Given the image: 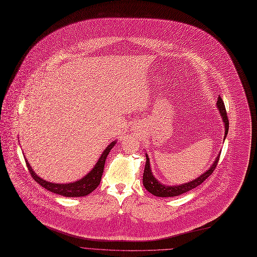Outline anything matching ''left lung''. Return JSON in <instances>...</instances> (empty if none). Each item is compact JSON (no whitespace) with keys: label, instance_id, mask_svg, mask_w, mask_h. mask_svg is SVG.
I'll use <instances>...</instances> for the list:
<instances>
[{"label":"left lung","instance_id":"obj_1","mask_svg":"<svg viewBox=\"0 0 257 257\" xmlns=\"http://www.w3.org/2000/svg\"><path fill=\"white\" fill-rule=\"evenodd\" d=\"M217 107L220 111V114L222 116V119L224 121L225 124V137L228 134V129H229V120H228V116H227V112H226V108L224 105L223 100L219 97L218 98V102H217ZM220 155H218V157L216 158L215 162L213 163V165L211 166L210 169H208L206 173H204L201 177H199L198 179L187 183L185 185H181V186H174V187H168V186H164L158 183V181L153 177L151 169H150V162H149V158L146 155V163H145V168H144V173H143V185L145 187V189L151 193L154 196L157 197H177L180 196L182 194H185L193 189H195L196 187L200 186L202 183H204L206 181V179H208L215 170L218 161H219Z\"/></svg>","mask_w":257,"mask_h":257}]
</instances>
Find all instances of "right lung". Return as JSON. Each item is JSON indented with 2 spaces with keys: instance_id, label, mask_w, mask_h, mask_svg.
I'll list each match as a JSON object with an SVG mask.
<instances>
[{
  "instance_id": "right-lung-1",
  "label": "right lung",
  "mask_w": 257,
  "mask_h": 257,
  "mask_svg": "<svg viewBox=\"0 0 257 257\" xmlns=\"http://www.w3.org/2000/svg\"><path fill=\"white\" fill-rule=\"evenodd\" d=\"M115 143L116 142H112L105 149V151L103 152L99 161L97 162V164L95 165V167L93 168V170L89 175H87L83 179H81L75 183H72V184H52V183L46 182V181L40 179L33 172L27 159H26V164H27V167H28V170H29L31 177L34 179L35 182H37L44 189H46L54 194H58V195L65 196V197H70V198L71 197H83V196L89 195L90 193H92L99 187L103 173H104L106 158H107L110 150L115 145Z\"/></svg>"
}]
</instances>
